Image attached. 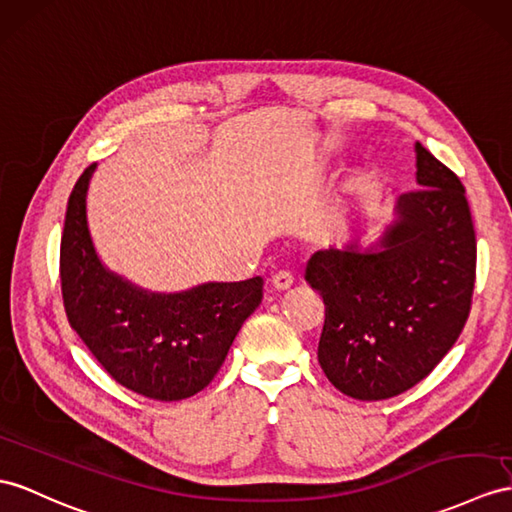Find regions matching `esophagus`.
<instances>
[{"mask_svg": "<svg viewBox=\"0 0 512 512\" xmlns=\"http://www.w3.org/2000/svg\"><path fill=\"white\" fill-rule=\"evenodd\" d=\"M271 286L276 291H286V289H291L293 286V276L289 271H280V273H276V276L271 278Z\"/></svg>", "mask_w": 512, "mask_h": 512, "instance_id": "obj_1", "label": "esophagus"}]
</instances>
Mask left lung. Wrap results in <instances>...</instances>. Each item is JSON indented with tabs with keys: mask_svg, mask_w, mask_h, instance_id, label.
<instances>
[{
	"mask_svg": "<svg viewBox=\"0 0 512 512\" xmlns=\"http://www.w3.org/2000/svg\"><path fill=\"white\" fill-rule=\"evenodd\" d=\"M417 191L397 197L380 239L310 256L306 282L323 297L317 358L341 393L389 400L452 350L469 317L476 232L465 186L415 143Z\"/></svg>",
	"mask_w": 512,
	"mask_h": 512,
	"instance_id": "1",
	"label": "left lung"
}]
</instances>
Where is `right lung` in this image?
I'll return each mask as SVG.
<instances>
[{"mask_svg": "<svg viewBox=\"0 0 512 512\" xmlns=\"http://www.w3.org/2000/svg\"><path fill=\"white\" fill-rule=\"evenodd\" d=\"M95 167H86L73 186L60 241L69 323L121 386L149 400H184L217 376L243 321L263 302V278L152 293L110 271L86 221Z\"/></svg>", "mask_w": 512, "mask_h": 512, "instance_id": "right-lung-1", "label": "right lung"}]
</instances>
